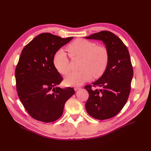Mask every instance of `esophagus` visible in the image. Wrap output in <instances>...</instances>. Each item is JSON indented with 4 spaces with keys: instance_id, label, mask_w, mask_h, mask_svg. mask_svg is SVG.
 Wrapping results in <instances>:
<instances>
[{
    "instance_id": "obj_1",
    "label": "esophagus",
    "mask_w": 151,
    "mask_h": 151,
    "mask_svg": "<svg viewBox=\"0 0 151 151\" xmlns=\"http://www.w3.org/2000/svg\"><path fill=\"white\" fill-rule=\"evenodd\" d=\"M81 88V87H79V86H75L74 87V90L75 91H77V90H79V89H80Z\"/></svg>"
}]
</instances>
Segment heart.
I'll return each instance as SVG.
<instances>
[{"label": "heart", "mask_w": 151, "mask_h": 151, "mask_svg": "<svg viewBox=\"0 0 151 151\" xmlns=\"http://www.w3.org/2000/svg\"><path fill=\"white\" fill-rule=\"evenodd\" d=\"M70 56L83 58L81 71L72 72L65 78L68 86H79L91 79L101 77L106 70L109 62V53L106 47L85 39H77L67 47ZM53 64L57 71L67 75L70 70L67 53L62 49L58 50L53 57Z\"/></svg>", "instance_id": "b5f03b06"}]
</instances>
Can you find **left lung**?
I'll list each match as a JSON object with an SVG mask.
<instances>
[{"label":"left lung","mask_w":151,"mask_h":151,"mask_svg":"<svg viewBox=\"0 0 151 151\" xmlns=\"http://www.w3.org/2000/svg\"><path fill=\"white\" fill-rule=\"evenodd\" d=\"M85 38L101 40L109 53L108 65L103 76L93 86L84 87L89 93L86 111L96 119H109L122 110L129 96L134 74L130 54L122 41L110 31H102ZM93 86L100 89L93 90Z\"/></svg>","instance_id":"1"}]
</instances>
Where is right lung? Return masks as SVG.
Returning <instances> with one entry per match:
<instances>
[{"mask_svg": "<svg viewBox=\"0 0 151 151\" xmlns=\"http://www.w3.org/2000/svg\"><path fill=\"white\" fill-rule=\"evenodd\" d=\"M73 38L51 33L38 35L24 47L15 70L18 96L29 115L45 123L58 120L74 88L57 86L63 78L55 67V54Z\"/></svg>", "mask_w": 151, "mask_h": 151, "instance_id": "add662e5", "label": "right lung"}]
</instances>
